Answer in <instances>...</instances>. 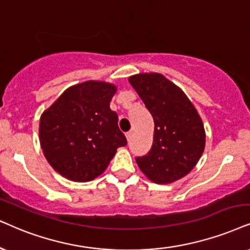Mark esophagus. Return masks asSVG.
Here are the masks:
<instances>
[{
    "label": "esophagus",
    "mask_w": 250,
    "mask_h": 250,
    "mask_svg": "<svg viewBox=\"0 0 250 250\" xmlns=\"http://www.w3.org/2000/svg\"><path fill=\"white\" fill-rule=\"evenodd\" d=\"M125 137H127V140H128V141H130V140H131V137H132V131H128V132H125Z\"/></svg>",
    "instance_id": "34e87169"
}]
</instances>
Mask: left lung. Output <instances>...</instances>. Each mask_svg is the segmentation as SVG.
I'll use <instances>...</instances> for the list:
<instances>
[{
    "label": "left lung",
    "mask_w": 250,
    "mask_h": 250,
    "mask_svg": "<svg viewBox=\"0 0 250 250\" xmlns=\"http://www.w3.org/2000/svg\"><path fill=\"white\" fill-rule=\"evenodd\" d=\"M129 83L154 121L152 147L147 154L136 158V163L154 183L178 181L190 173L203 154V121L186 93L164 75H132Z\"/></svg>",
    "instance_id": "8db88e82"
}]
</instances>
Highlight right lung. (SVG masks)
I'll list each match as a JSON object with an SVG mask.
<instances>
[{"mask_svg": "<svg viewBox=\"0 0 250 250\" xmlns=\"http://www.w3.org/2000/svg\"><path fill=\"white\" fill-rule=\"evenodd\" d=\"M118 91L112 83L86 81L72 85L40 116L43 156L63 178L87 182L105 172L127 140L109 104Z\"/></svg>", "mask_w": 250, "mask_h": 250, "instance_id": "right-lung-1", "label": "right lung"}]
</instances>
